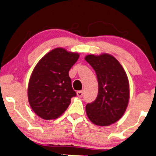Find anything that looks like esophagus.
<instances>
[{
  "instance_id": "34e87169",
  "label": "esophagus",
  "mask_w": 156,
  "mask_h": 156,
  "mask_svg": "<svg viewBox=\"0 0 156 156\" xmlns=\"http://www.w3.org/2000/svg\"><path fill=\"white\" fill-rule=\"evenodd\" d=\"M83 91L81 90V91H78L77 92V95H78V97H79V98H81L82 96H83Z\"/></svg>"
}]
</instances>
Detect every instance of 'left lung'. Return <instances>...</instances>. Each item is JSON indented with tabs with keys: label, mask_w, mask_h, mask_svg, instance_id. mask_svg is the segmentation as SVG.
<instances>
[{
	"label": "left lung",
	"mask_w": 156,
	"mask_h": 156,
	"mask_svg": "<svg viewBox=\"0 0 156 156\" xmlns=\"http://www.w3.org/2000/svg\"><path fill=\"white\" fill-rule=\"evenodd\" d=\"M85 60L94 69L98 81L96 100L86 105L87 117L94 125L108 126L126 111L130 98L128 76L120 63L108 53L87 55Z\"/></svg>",
	"instance_id": "1"
}]
</instances>
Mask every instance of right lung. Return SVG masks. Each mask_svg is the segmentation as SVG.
I'll return each mask as SVG.
<instances>
[{"label": "right lung", "instance_id": "right-lung-1", "mask_svg": "<svg viewBox=\"0 0 156 156\" xmlns=\"http://www.w3.org/2000/svg\"><path fill=\"white\" fill-rule=\"evenodd\" d=\"M79 58L77 53L62 48L44 55L34 69L28 87L32 110L43 119H54L65 112L76 95L69 70Z\"/></svg>", "mask_w": 156, "mask_h": 156}]
</instances>
